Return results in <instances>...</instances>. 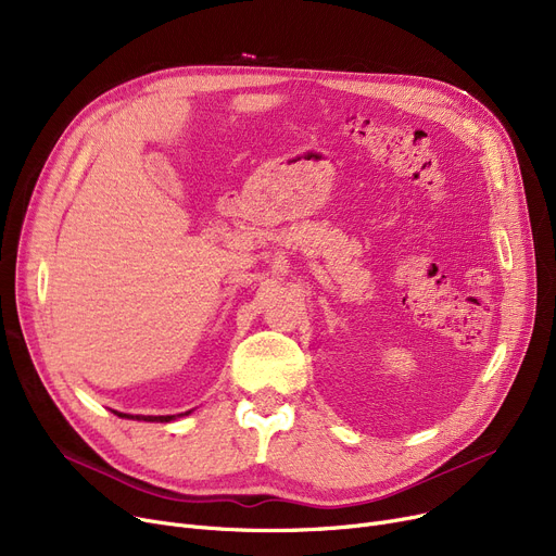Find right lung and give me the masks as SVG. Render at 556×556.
Instances as JSON below:
<instances>
[{"instance_id": "obj_1", "label": "right lung", "mask_w": 556, "mask_h": 556, "mask_svg": "<svg viewBox=\"0 0 556 556\" xmlns=\"http://www.w3.org/2000/svg\"><path fill=\"white\" fill-rule=\"evenodd\" d=\"M191 413V410H189ZM189 413H182V415H166V417H143V415H124V413H114L116 417H122V419H137V421H160V424H166V421H173V419H178V417H185V415H189Z\"/></svg>"}]
</instances>
